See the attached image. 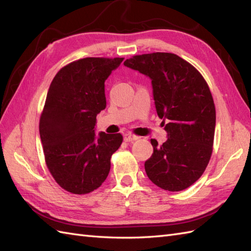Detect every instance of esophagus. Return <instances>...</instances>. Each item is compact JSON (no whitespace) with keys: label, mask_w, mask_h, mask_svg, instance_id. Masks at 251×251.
I'll return each instance as SVG.
<instances>
[{"label":"esophagus","mask_w":251,"mask_h":251,"mask_svg":"<svg viewBox=\"0 0 251 251\" xmlns=\"http://www.w3.org/2000/svg\"><path fill=\"white\" fill-rule=\"evenodd\" d=\"M138 139H139V137L133 136V134H130V133H125L124 134L125 142H134V141H137Z\"/></svg>","instance_id":"1"}]
</instances>
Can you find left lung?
Instances as JSON below:
<instances>
[{"label":"left lung","instance_id":"8db88e82","mask_svg":"<svg viewBox=\"0 0 251 251\" xmlns=\"http://www.w3.org/2000/svg\"><path fill=\"white\" fill-rule=\"evenodd\" d=\"M124 66L151 79L156 110L168 132L162 145L151 140L147 176L166 191L189 188L203 174L213 150L216 114L208 83L191 63L172 53L137 55Z\"/></svg>","mask_w":251,"mask_h":251}]
</instances>
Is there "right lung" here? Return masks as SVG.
<instances>
[{
	"label": "right lung",
	"mask_w": 251,
	"mask_h": 251,
	"mask_svg": "<svg viewBox=\"0 0 251 251\" xmlns=\"http://www.w3.org/2000/svg\"><path fill=\"white\" fill-rule=\"evenodd\" d=\"M123 59L73 61L50 86L39 123L44 158L56 182L73 194L100 187L123 142L121 133H95L96 115L106 108L105 81Z\"/></svg>",
	"instance_id": "add662e5"
}]
</instances>
